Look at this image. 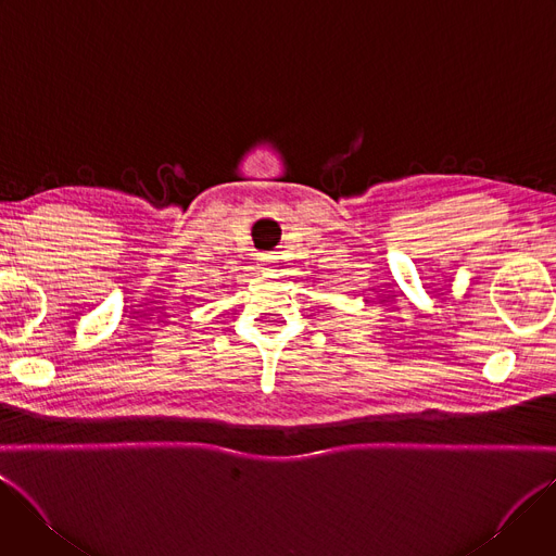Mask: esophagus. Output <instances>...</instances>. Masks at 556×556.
I'll return each instance as SVG.
<instances>
[{
  "mask_svg": "<svg viewBox=\"0 0 556 556\" xmlns=\"http://www.w3.org/2000/svg\"><path fill=\"white\" fill-rule=\"evenodd\" d=\"M275 260H277L275 255H262V262L266 268H275Z\"/></svg>",
  "mask_w": 556,
  "mask_h": 556,
  "instance_id": "1",
  "label": "esophagus"
}]
</instances>
